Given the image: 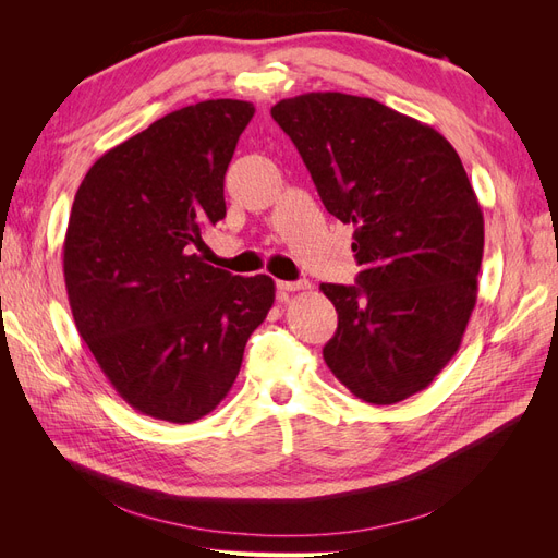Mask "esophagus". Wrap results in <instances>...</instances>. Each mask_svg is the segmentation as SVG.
Here are the masks:
<instances>
[{"mask_svg": "<svg viewBox=\"0 0 558 558\" xmlns=\"http://www.w3.org/2000/svg\"><path fill=\"white\" fill-rule=\"evenodd\" d=\"M277 289L293 293V291H310L312 283L307 279H298V281H277Z\"/></svg>", "mask_w": 558, "mask_h": 558, "instance_id": "1", "label": "esophagus"}]
</instances>
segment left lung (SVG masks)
<instances>
[{
	"mask_svg": "<svg viewBox=\"0 0 558 558\" xmlns=\"http://www.w3.org/2000/svg\"><path fill=\"white\" fill-rule=\"evenodd\" d=\"M272 118L326 209L353 223L356 283H320L337 310L326 365L373 404L424 391L477 302L484 216L459 154L369 97L307 93L281 99Z\"/></svg>",
	"mask_w": 558,
	"mask_h": 558,
	"instance_id": "left-lung-1",
	"label": "left lung"
}]
</instances>
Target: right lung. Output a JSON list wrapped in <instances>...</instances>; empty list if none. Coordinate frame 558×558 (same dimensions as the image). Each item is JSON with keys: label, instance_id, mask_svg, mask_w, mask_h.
<instances>
[{"label": "right lung", "instance_id": "obj_1", "mask_svg": "<svg viewBox=\"0 0 558 558\" xmlns=\"http://www.w3.org/2000/svg\"><path fill=\"white\" fill-rule=\"evenodd\" d=\"M256 113L207 99L150 123L81 181L64 238L74 324L130 408L193 424L240 375L275 302L267 275L238 277L197 256L226 218L223 179Z\"/></svg>", "mask_w": 558, "mask_h": 558}]
</instances>
